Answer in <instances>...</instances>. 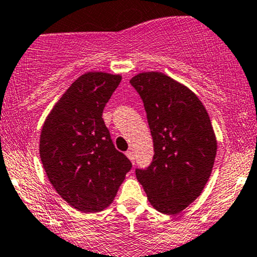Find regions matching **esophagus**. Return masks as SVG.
I'll list each match as a JSON object with an SVG mask.
<instances>
[{
  "instance_id": "1",
  "label": "esophagus",
  "mask_w": 257,
  "mask_h": 257,
  "mask_svg": "<svg viewBox=\"0 0 257 257\" xmlns=\"http://www.w3.org/2000/svg\"><path fill=\"white\" fill-rule=\"evenodd\" d=\"M125 155H126V157H128V159L132 161V163H133V165H134L135 159H134V154H133V152H132V151H126Z\"/></svg>"
}]
</instances>
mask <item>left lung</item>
<instances>
[{
	"label": "left lung",
	"mask_w": 257,
	"mask_h": 257,
	"mask_svg": "<svg viewBox=\"0 0 257 257\" xmlns=\"http://www.w3.org/2000/svg\"><path fill=\"white\" fill-rule=\"evenodd\" d=\"M154 140L150 166L135 174L157 211L174 215L201 194L212 172L217 142L201 101L163 73L135 75Z\"/></svg>",
	"instance_id": "8db88e82"
}]
</instances>
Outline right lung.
I'll use <instances>...</instances> for the list:
<instances>
[{
  "label": "right lung",
  "instance_id": "right-lung-1",
  "mask_svg": "<svg viewBox=\"0 0 257 257\" xmlns=\"http://www.w3.org/2000/svg\"><path fill=\"white\" fill-rule=\"evenodd\" d=\"M122 77L89 72L79 77L47 115L40 157L47 178L81 212L112 204L132 162L115 150L102 112Z\"/></svg>",
  "mask_w": 257,
  "mask_h": 257
}]
</instances>
